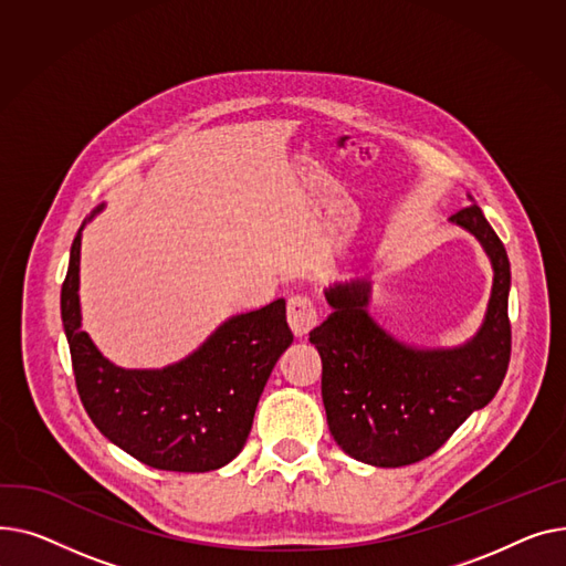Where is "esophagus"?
I'll use <instances>...</instances> for the list:
<instances>
[{
	"instance_id": "obj_1",
	"label": "esophagus",
	"mask_w": 566,
	"mask_h": 566,
	"mask_svg": "<svg viewBox=\"0 0 566 566\" xmlns=\"http://www.w3.org/2000/svg\"><path fill=\"white\" fill-rule=\"evenodd\" d=\"M287 324L296 338H306L317 326V311L308 296L296 294L287 302Z\"/></svg>"
}]
</instances>
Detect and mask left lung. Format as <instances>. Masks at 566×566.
I'll return each mask as SVG.
<instances>
[{
    "label": "left lung",
    "instance_id": "8db88e82",
    "mask_svg": "<svg viewBox=\"0 0 566 566\" xmlns=\"http://www.w3.org/2000/svg\"><path fill=\"white\" fill-rule=\"evenodd\" d=\"M484 247L493 287L473 340L454 349H416L368 315L370 281L354 279L324 290L331 315L311 331L322 358V400L331 437L354 459L400 469L434 454L473 411L501 388L510 354L507 251L471 203L450 217Z\"/></svg>",
    "mask_w": 566,
    "mask_h": 566
}]
</instances>
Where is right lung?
I'll return each instance as SVG.
<instances>
[{"label":"right lung","instance_id":"add662e5","mask_svg":"<svg viewBox=\"0 0 566 566\" xmlns=\"http://www.w3.org/2000/svg\"><path fill=\"white\" fill-rule=\"evenodd\" d=\"M99 210L103 206L93 214ZM82 228L61 285V319L88 418L112 443L150 469L208 473L226 467L242 452L262 388L292 345L285 298L230 317L203 347L169 368H118L82 331Z\"/></svg>","mask_w":566,"mask_h":566}]
</instances>
